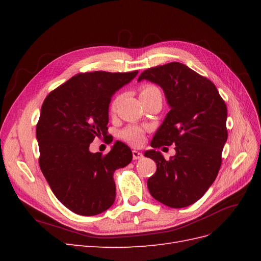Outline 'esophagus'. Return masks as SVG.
Here are the masks:
<instances>
[{
  "label": "esophagus",
  "mask_w": 261,
  "mask_h": 261,
  "mask_svg": "<svg viewBox=\"0 0 261 261\" xmlns=\"http://www.w3.org/2000/svg\"><path fill=\"white\" fill-rule=\"evenodd\" d=\"M144 155H143V153L141 152H139V151H137V150H133V159L134 160H139V159H141V158H143Z\"/></svg>",
  "instance_id": "34e87169"
}]
</instances>
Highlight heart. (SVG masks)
Segmentation results:
<instances>
[{
    "instance_id": "heart-1",
    "label": "heart",
    "mask_w": 261,
    "mask_h": 261,
    "mask_svg": "<svg viewBox=\"0 0 261 261\" xmlns=\"http://www.w3.org/2000/svg\"><path fill=\"white\" fill-rule=\"evenodd\" d=\"M154 91H159V89L156 88L154 86H144L143 88L140 90V96L146 93H150V92H154ZM117 103V99H115L112 103V110H114L115 106ZM121 136L124 140L127 141V143L134 145V146H139L144 143L145 139V134L144 130L141 129L140 127L136 125H130L128 127H126L122 134Z\"/></svg>"
}]
</instances>
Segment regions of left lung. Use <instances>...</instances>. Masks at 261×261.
<instances>
[{"mask_svg": "<svg viewBox=\"0 0 261 261\" xmlns=\"http://www.w3.org/2000/svg\"><path fill=\"white\" fill-rule=\"evenodd\" d=\"M141 81L160 86L171 109L150 145L175 144L176 151L170 160L154 149L145 152L156 163L148 189L165 206L187 207L201 198L218 175L227 139L226 106L215 84L178 62L145 70Z\"/></svg>", "mask_w": 261, "mask_h": 261, "instance_id": "8db88e82", "label": "left lung"}]
</instances>
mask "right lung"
I'll list each match as a JSON object with an SVG mask.
<instances>
[{
	"label": "right lung",
	"instance_id": "add662e5",
	"mask_svg": "<svg viewBox=\"0 0 261 261\" xmlns=\"http://www.w3.org/2000/svg\"><path fill=\"white\" fill-rule=\"evenodd\" d=\"M137 74H78L43 101L36 129L39 164L55 197L77 215H99L115 200L114 171L130 163L132 150L120 140L106 155L89 146L107 135L112 96Z\"/></svg>",
	"mask_w": 261,
	"mask_h": 261
}]
</instances>
